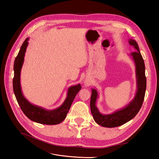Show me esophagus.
Wrapping results in <instances>:
<instances>
[{"label": "esophagus", "instance_id": "34e87169", "mask_svg": "<svg viewBox=\"0 0 159 159\" xmlns=\"http://www.w3.org/2000/svg\"><path fill=\"white\" fill-rule=\"evenodd\" d=\"M85 85H89V83L88 82V81H85Z\"/></svg>", "mask_w": 159, "mask_h": 159}]
</instances>
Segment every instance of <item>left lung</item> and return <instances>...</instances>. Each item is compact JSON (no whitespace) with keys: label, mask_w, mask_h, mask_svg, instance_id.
Here are the masks:
<instances>
[{"label":"left lung","mask_w":159,"mask_h":159,"mask_svg":"<svg viewBox=\"0 0 159 159\" xmlns=\"http://www.w3.org/2000/svg\"><path fill=\"white\" fill-rule=\"evenodd\" d=\"M129 43L136 50L135 52L131 53V56L134 61L136 68L137 93L134 99L123 109L118 110L111 114L103 115L99 111L98 107L95 105L96 101L98 97V91L95 89H91L92 93H91L90 99L91 112L92 113L95 121L102 127L109 128L116 127L129 121L136 116L141 108L144 98H145L147 87L145 63H144L143 58L136 41L130 39Z\"/></svg>","instance_id":"8db88e82"}]
</instances>
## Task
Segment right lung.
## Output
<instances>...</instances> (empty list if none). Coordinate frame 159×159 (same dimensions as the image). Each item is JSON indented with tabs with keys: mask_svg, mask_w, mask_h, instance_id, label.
Returning <instances> with one entry per match:
<instances>
[{
	"mask_svg": "<svg viewBox=\"0 0 159 159\" xmlns=\"http://www.w3.org/2000/svg\"><path fill=\"white\" fill-rule=\"evenodd\" d=\"M27 38L22 44L20 51L16 57L14 63L13 90L18 103L26 116L32 121L44 125H57L61 123L66 119L72 102L77 93L81 89L80 84L70 87L67 98L60 107L54 110H46L30 103L24 97L20 87V71L25 59L26 48L28 44Z\"/></svg>",
	"mask_w": 159,
	"mask_h": 159,
	"instance_id": "right-lung-1",
	"label": "right lung"
}]
</instances>
